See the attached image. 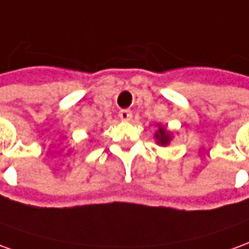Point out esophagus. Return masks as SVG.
Masks as SVG:
<instances>
[{"instance_id":"34e87169","label":"esophagus","mask_w":249,"mask_h":249,"mask_svg":"<svg viewBox=\"0 0 249 249\" xmlns=\"http://www.w3.org/2000/svg\"><path fill=\"white\" fill-rule=\"evenodd\" d=\"M133 116V112L130 110H121L119 111V118L123 119V121H130Z\"/></svg>"}]
</instances>
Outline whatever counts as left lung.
Segmentation results:
<instances>
[{
  "label": "left lung",
  "mask_w": 249,
  "mask_h": 249,
  "mask_svg": "<svg viewBox=\"0 0 249 249\" xmlns=\"http://www.w3.org/2000/svg\"><path fill=\"white\" fill-rule=\"evenodd\" d=\"M156 139H157V143L162 144V146H165L170 142V134L167 133L166 130L163 127H161L158 130V133L156 134Z\"/></svg>",
  "instance_id": "obj_1"
}]
</instances>
